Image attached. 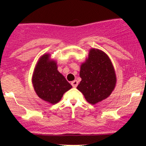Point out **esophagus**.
I'll use <instances>...</instances> for the list:
<instances>
[{
  "label": "esophagus",
  "mask_w": 146,
  "mask_h": 146,
  "mask_svg": "<svg viewBox=\"0 0 146 146\" xmlns=\"http://www.w3.org/2000/svg\"><path fill=\"white\" fill-rule=\"evenodd\" d=\"M71 85L73 86V87L75 88V87H77V86L78 85V82L77 81V80H74V81H73L71 82Z\"/></svg>",
  "instance_id": "obj_1"
}]
</instances>
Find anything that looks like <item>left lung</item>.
<instances>
[{"label":"left lung","mask_w":146,"mask_h":146,"mask_svg":"<svg viewBox=\"0 0 146 146\" xmlns=\"http://www.w3.org/2000/svg\"><path fill=\"white\" fill-rule=\"evenodd\" d=\"M80 76L82 81L77 88L91 104L108 98L116 84L115 70L109 58L104 52L95 48L90 49L88 59L82 64Z\"/></svg>","instance_id":"obj_1"}]
</instances>
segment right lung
I'll use <instances>...</instances> for the list:
<instances>
[{
  "label": "right lung",
  "instance_id": "right-lung-1",
  "mask_svg": "<svg viewBox=\"0 0 146 146\" xmlns=\"http://www.w3.org/2000/svg\"><path fill=\"white\" fill-rule=\"evenodd\" d=\"M45 54L38 62L32 82L36 94L40 98L54 104L62 98L63 94L71 89L72 86L58 71L56 62L48 59Z\"/></svg>",
  "mask_w": 146,
  "mask_h": 146
}]
</instances>
